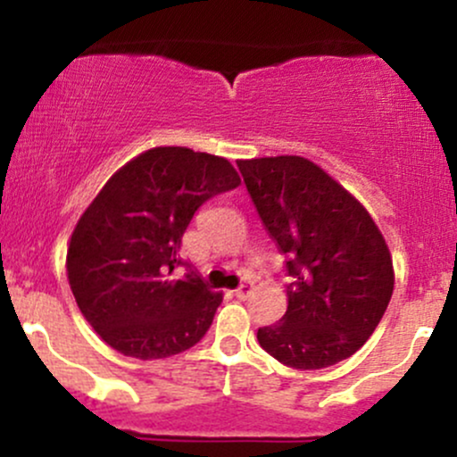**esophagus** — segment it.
Segmentation results:
<instances>
[{
	"mask_svg": "<svg viewBox=\"0 0 457 457\" xmlns=\"http://www.w3.org/2000/svg\"><path fill=\"white\" fill-rule=\"evenodd\" d=\"M251 292H253V283H251V281H245V283H240V287H238V290L234 292V295L238 296V298H243V301H245V298L249 296Z\"/></svg>",
	"mask_w": 457,
	"mask_h": 457,
	"instance_id": "34e87169",
	"label": "esophagus"
}]
</instances>
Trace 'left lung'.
<instances>
[{"instance_id":"8db88e82","label":"left lung","mask_w":457,"mask_h":457,"mask_svg":"<svg viewBox=\"0 0 457 457\" xmlns=\"http://www.w3.org/2000/svg\"><path fill=\"white\" fill-rule=\"evenodd\" d=\"M266 232L287 255V309L258 328L262 348L295 370L353 356L374 333L393 295L385 236L353 193L303 156L238 161Z\"/></svg>"}]
</instances>
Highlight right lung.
Here are the masks:
<instances>
[{"label": "right lung", "instance_id": "right-lung-1", "mask_svg": "<svg viewBox=\"0 0 457 457\" xmlns=\"http://www.w3.org/2000/svg\"><path fill=\"white\" fill-rule=\"evenodd\" d=\"M240 185L223 156L161 145L109 178L81 214L66 253L71 290L104 344L141 361L195 345L221 292L193 270L171 279L182 234L206 199Z\"/></svg>", "mask_w": 457, "mask_h": 457}]
</instances>
